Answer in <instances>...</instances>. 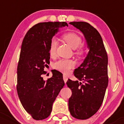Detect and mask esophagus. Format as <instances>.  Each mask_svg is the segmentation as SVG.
I'll use <instances>...</instances> for the list:
<instances>
[{
    "instance_id": "1",
    "label": "esophagus",
    "mask_w": 124,
    "mask_h": 124,
    "mask_svg": "<svg viewBox=\"0 0 124 124\" xmlns=\"http://www.w3.org/2000/svg\"><path fill=\"white\" fill-rule=\"evenodd\" d=\"M63 80H64L65 83H67V80H68V77L65 76V75H63Z\"/></svg>"
}]
</instances>
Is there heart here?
Returning a JSON list of instances; mask_svg holds the SVG:
<instances>
[{
	"mask_svg": "<svg viewBox=\"0 0 124 124\" xmlns=\"http://www.w3.org/2000/svg\"><path fill=\"white\" fill-rule=\"evenodd\" d=\"M63 39L67 44L72 48L76 49L81 45L82 39L79 35L75 33H68L63 36ZM57 40L56 38H53L51 39L49 46V54L52 57H54L56 54L57 47ZM77 54L82 56L85 53L83 48H78L76 52ZM75 66L74 61L71 59H61L55 62L54 68L65 74L68 73L70 70Z\"/></svg>",
	"mask_w": 124,
	"mask_h": 124,
	"instance_id": "heart-1",
	"label": "heart"
}]
</instances>
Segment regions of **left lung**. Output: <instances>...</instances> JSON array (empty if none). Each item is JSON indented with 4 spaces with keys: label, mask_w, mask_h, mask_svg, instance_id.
I'll return each mask as SVG.
<instances>
[{
    "label": "left lung",
    "mask_w": 124,
    "mask_h": 124,
    "mask_svg": "<svg viewBox=\"0 0 124 124\" xmlns=\"http://www.w3.org/2000/svg\"><path fill=\"white\" fill-rule=\"evenodd\" d=\"M70 24L82 32L89 52L83 63L74 71L78 80L68 79L67 82L72 91L68 101L69 110L75 118L87 119L97 113L104 98L108 81V57L102 38L96 29L86 22Z\"/></svg>",
    "instance_id": "obj_1"
}]
</instances>
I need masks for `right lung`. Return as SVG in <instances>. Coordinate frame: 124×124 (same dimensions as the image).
I'll return each instance as SVG.
<instances>
[{"label":"right lung","mask_w":124,"mask_h":124,"mask_svg":"<svg viewBox=\"0 0 124 124\" xmlns=\"http://www.w3.org/2000/svg\"><path fill=\"white\" fill-rule=\"evenodd\" d=\"M66 26V22L38 23L29 30L22 42L17 91L24 108L35 120L44 119L50 115L53 103L65 85L59 71L54 70L47 81L41 76L49 62L51 39L59 29Z\"/></svg>","instance_id":"1"}]
</instances>
